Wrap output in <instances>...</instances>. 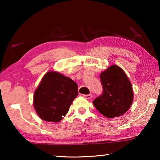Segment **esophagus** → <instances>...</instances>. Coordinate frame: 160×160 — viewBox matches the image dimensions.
<instances>
[{"mask_svg": "<svg viewBox=\"0 0 160 160\" xmlns=\"http://www.w3.org/2000/svg\"><path fill=\"white\" fill-rule=\"evenodd\" d=\"M92 94H84V95H83V97L85 99H90V98H92Z\"/></svg>", "mask_w": 160, "mask_h": 160, "instance_id": "obj_1", "label": "esophagus"}]
</instances>
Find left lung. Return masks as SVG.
<instances>
[{"mask_svg": "<svg viewBox=\"0 0 160 160\" xmlns=\"http://www.w3.org/2000/svg\"><path fill=\"white\" fill-rule=\"evenodd\" d=\"M102 95L93 101L94 106L107 118L118 117L131 107L133 100L132 85L125 72L112 65L100 74Z\"/></svg>", "mask_w": 160, "mask_h": 160, "instance_id": "obj_1", "label": "left lung"}]
</instances>
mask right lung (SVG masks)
<instances>
[{
	"label": "right lung",
	"mask_w": 160,
	"mask_h": 160,
	"mask_svg": "<svg viewBox=\"0 0 160 160\" xmlns=\"http://www.w3.org/2000/svg\"><path fill=\"white\" fill-rule=\"evenodd\" d=\"M78 95L76 82L58 72L49 71L34 92V109L43 120L58 122L66 115Z\"/></svg>",
	"instance_id": "add662e5"
}]
</instances>
